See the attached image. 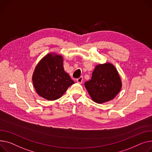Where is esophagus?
<instances>
[{"label":"esophagus","mask_w":152,"mask_h":152,"mask_svg":"<svg viewBox=\"0 0 152 152\" xmlns=\"http://www.w3.org/2000/svg\"><path fill=\"white\" fill-rule=\"evenodd\" d=\"M83 76H80V77H79V78H77L76 79V81L79 84H81L83 83Z\"/></svg>","instance_id":"esophagus-1"}]
</instances>
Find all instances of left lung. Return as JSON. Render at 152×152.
Wrapping results in <instances>:
<instances>
[{
	"label": "left lung",
	"mask_w": 152,
	"mask_h": 152,
	"mask_svg": "<svg viewBox=\"0 0 152 152\" xmlns=\"http://www.w3.org/2000/svg\"><path fill=\"white\" fill-rule=\"evenodd\" d=\"M84 86L94 102L102 104L115 98L122 88V81L115 67L106 63L95 66L92 78Z\"/></svg>",
	"instance_id": "obj_1"
}]
</instances>
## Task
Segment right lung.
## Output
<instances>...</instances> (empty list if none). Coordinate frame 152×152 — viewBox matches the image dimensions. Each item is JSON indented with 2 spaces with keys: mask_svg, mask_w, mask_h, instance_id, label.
<instances>
[{
  "mask_svg": "<svg viewBox=\"0 0 152 152\" xmlns=\"http://www.w3.org/2000/svg\"><path fill=\"white\" fill-rule=\"evenodd\" d=\"M32 80L37 94L50 101L61 97L75 83L65 72L62 56L52 53L47 54L38 64Z\"/></svg>",
  "mask_w": 152,
  "mask_h": 152,
  "instance_id": "1",
  "label": "right lung"
}]
</instances>
